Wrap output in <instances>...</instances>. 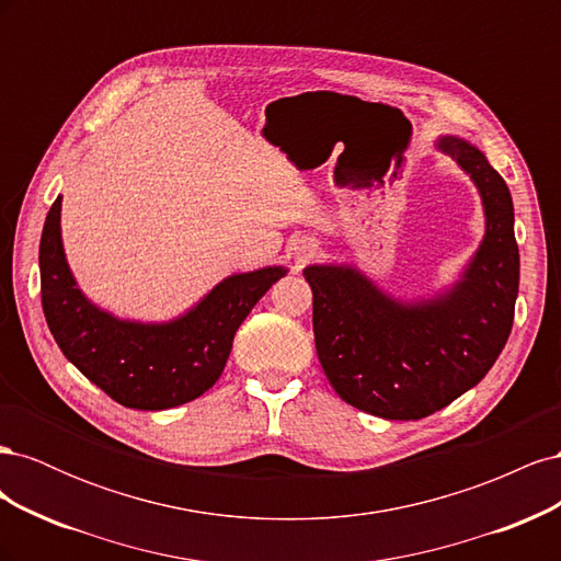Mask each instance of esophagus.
<instances>
[{
    "instance_id": "1",
    "label": "esophagus",
    "mask_w": 561,
    "mask_h": 561,
    "mask_svg": "<svg viewBox=\"0 0 561 561\" xmlns=\"http://www.w3.org/2000/svg\"><path fill=\"white\" fill-rule=\"evenodd\" d=\"M316 254V245H304L299 252H297V260L299 262H307V260H311Z\"/></svg>"
}]
</instances>
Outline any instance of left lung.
<instances>
[{"mask_svg":"<svg viewBox=\"0 0 561 561\" xmlns=\"http://www.w3.org/2000/svg\"><path fill=\"white\" fill-rule=\"evenodd\" d=\"M478 184L486 233L463 278L428 301L386 297L351 266H307L318 360L339 398L381 419L416 421L484 379L513 330L519 287L515 210L480 149L439 138Z\"/></svg>","mask_w":561,"mask_h":561,"instance_id":"obj_1","label":"left lung"}]
</instances>
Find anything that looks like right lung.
Listing matches in <instances>:
<instances>
[{
    "label": "right lung",
    "instance_id": "1",
    "mask_svg": "<svg viewBox=\"0 0 561 561\" xmlns=\"http://www.w3.org/2000/svg\"><path fill=\"white\" fill-rule=\"evenodd\" d=\"M42 309L56 344L83 377L130 410H171L219 379L233 334L262 295L283 278L266 266L225 278L196 307L161 325L118 320L81 295L60 241V196L50 206L42 243Z\"/></svg>",
    "mask_w": 561,
    "mask_h": 561
}]
</instances>
